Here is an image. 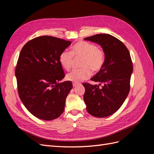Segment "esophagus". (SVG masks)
I'll list each match as a JSON object with an SVG mask.
<instances>
[{
    "label": "esophagus",
    "instance_id": "obj_1",
    "mask_svg": "<svg viewBox=\"0 0 154 154\" xmlns=\"http://www.w3.org/2000/svg\"><path fill=\"white\" fill-rule=\"evenodd\" d=\"M79 85H81L80 83H73V87H76L79 86Z\"/></svg>",
    "mask_w": 154,
    "mask_h": 154
}]
</instances>
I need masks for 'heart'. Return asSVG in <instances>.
Here are the masks:
<instances>
[{
	"instance_id": "obj_1",
	"label": "heart",
	"mask_w": 154,
	"mask_h": 154,
	"mask_svg": "<svg viewBox=\"0 0 154 154\" xmlns=\"http://www.w3.org/2000/svg\"><path fill=\"white\" fill-rule=\"evenodd\" d=\"M73 57H81L80 69L73 70L66 76L69 81L78 83L84 81L91 76L92 71L97 72L103 67L105 63L103 51L94 44L85 41H80L74 44L71 51L65 50L59 57V62L62 67L69 71L72 66Z\"/></svg>"
}]
</instances>
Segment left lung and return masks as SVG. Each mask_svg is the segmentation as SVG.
Returning <instances> with one entry per match:
<instances>
[{
  "mask_svg": "<svg viewBox=\"0 0 154 154\" xmlns=\"http://www.w3.org/2000/svg\"><path fill=\"white\" fill-rule=\"evenodd\" d=\"M101 46L105 53L103 67L92 81L99 85L85 83L83 100L88 113L96 118H105L115 113L127 98L133 71L130 53L125 44L109 34H97L84 38ZM101 85V88L99 86Z\"/></svg>",
  "mask_w": 154,
  "mask_h": 154,
  "instance_id": "left-lung-1",
  "label": "left lung"
}]
</instances>
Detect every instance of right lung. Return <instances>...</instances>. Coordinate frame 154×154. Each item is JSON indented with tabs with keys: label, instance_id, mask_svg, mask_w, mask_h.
<instances>
[{
	"label": "right lung",
	"instance_id": "add662e5",
	"mask_svg": "<svg viewBox=\"0 0 154 154\" xmlns=\"http://www.w3.org/2000/svg\"><path fill=\"white\" fill-rule=\"evenodd\" d=\"M71 44L51 36L31 40L22 48L17 63L15 76L20 98L31 114L50 121L60 116L66 97L72 88L65 77L59 57Z\"/></svg>",
	"mask_w": 154,
	"mask_h": 154
}]
</instances>
